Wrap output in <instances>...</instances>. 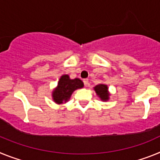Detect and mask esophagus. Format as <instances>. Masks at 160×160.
Here are the masks:
<instances>
[{"mask_svg":"<svg viewBox=\"0 0 160 160\" xmlns=\"http://www.w3.org/2000/svg\"><path fill=\"white\" fill-rule=\"evenodd\" d=\"M83 81H84V86H85V87H88V86L89 85V83H88V79H84Z\"/></svg>","mask_w":160,"mask_h":160,"instance_id":"esophagus-1","label":"esophagus"}]
</instances>
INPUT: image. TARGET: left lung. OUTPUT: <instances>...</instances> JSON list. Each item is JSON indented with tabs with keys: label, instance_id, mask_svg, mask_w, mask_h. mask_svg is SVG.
<instances>
[{
	"label": "left lung",
	"instance_id": "left-lung-1",
	"mask_svg": "<svg viewBox=\"0 0 160 160\" xmlns=\"http://www.w3.org/2000/svg\"><path fill=\"white\" fill-rule=\"evenodd\" d=\"M93 90L96 92L97 97L102 101H109L110 92H109L108 85L105 84H99L93 87Z\"/></svg>",
	"mask_w": 160,
	"mask_h": 160
}]
</instances>
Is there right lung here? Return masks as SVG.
<instances>
[{"label":"right lung","mask_w":160,"mask_h":160,"mask_svg":"<svg viewBox=\"0 0 160 160\" xmlns=\"http://www.w3.org/2000/svg\"><path fill=\"white\" fill-rule=\"evenodd\" d=\"M84 87V83L79 78L71 79L68 75L60 76L57 86L52 91V100L58 105L67 103L73 92Z\"/></svg>","instance_id":"obj_1"}]
</instances>
